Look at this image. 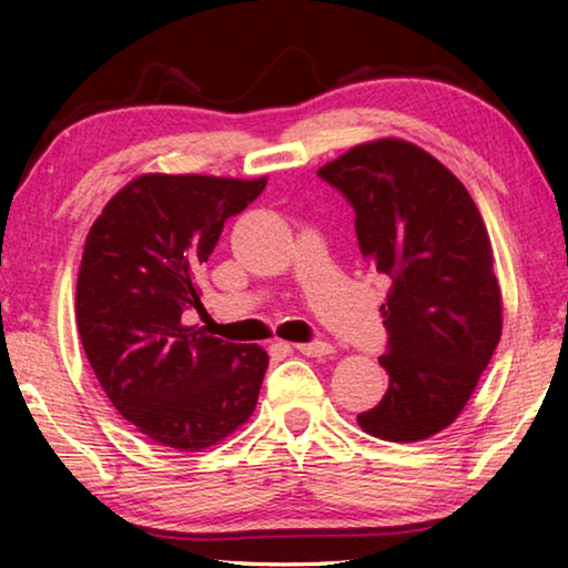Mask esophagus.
Segmentation results:
<instances>
[{"label": "esophagus", "mask_w": 568, "mask_h": 568, "mask_svg": "<svg viewBox=\"0 0 568 568\" xmlns=\"http://www.w3.org/2000/svg\"><path fill=\"white\" fill-rule=\"evenodd\" d=\"M293 348L297 353L307 355V358H321V355H328L333 353V345L325 343V341H311V343H295Z\"/></svg>", "instance_id": "1"}]
</instances>
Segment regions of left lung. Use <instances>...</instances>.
I'll use <instances>...</instances> for the list:
<instances>
[{"instance_id": "1", "label": "left lung", "mask_w": 568, "mask_h": 568, "mask_svg": "<svg viewBox=\"0 0 568 568\" xmlns=\"http://www.w3.org/2000/svg\"><path fill=\"white\" fill-rule=\"evenodd\" d=\"M355 213L361 255L390 277L381 305L388 390L365 434L413 444L450 426L501 338L491 240L468 190L406 140L365 142L318 170Z\"/></svg>"}]
</instances>
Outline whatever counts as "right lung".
Wrapping results in <instances>:
<instances>
[{
    "label": "right lung",
    "instance_id": "1",
    "mask_svg": "<svg viewBox=\"0 0 568 568\" xmlns=\"http://www.w3.org/2000/svg\"><path fill=\"white\" fill-rule=\"evenodd\" d=\"M267 180L142 175L90 227L77 275V328L112 406L140 434L200 450L253 416L267 368L261 345L182 323L227 217Z\"/></svg>",
    "mask_w": 568,
    "mask_h": 568
}]
</instances>
